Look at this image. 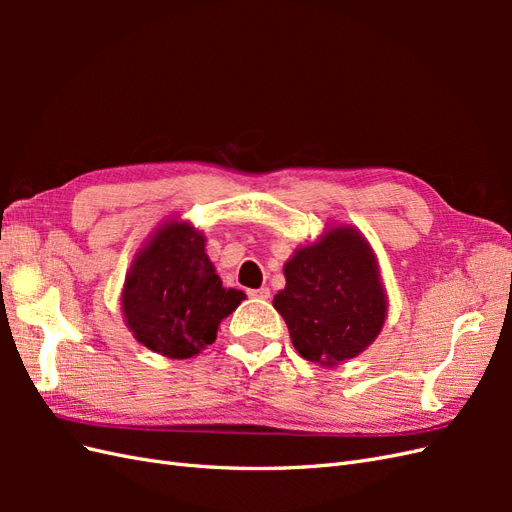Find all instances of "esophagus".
<instances>
[{"instance_id": "34e87169", "label": "esophagus", "mask_w": 512, "mask_h": 512, "mask_svg": "<svg viewBox=\"0 0 512 512\" xmlns=\"http://www.w3.org/2000/svg\"><path fill=\"white\" fill-rule=\"evenodd\" d=\"M250 297H254V299H269V297H271V290L262 286V288L250 290Z\"/></svg>"}]
</instances>
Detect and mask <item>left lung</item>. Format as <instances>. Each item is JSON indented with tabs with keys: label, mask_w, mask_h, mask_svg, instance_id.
<instances>
[{
	"label": "left lung",
	"mask_w": 512,
	"mask_h": 512,
	"mask_svg": "<svg viewBox=\"0 0 512 512\" xmlns=\"http://www.w3.org/2000/svg\"><path fill=\"white\" fill-rule=\"evenodd\" d=\"M284 277L273 307L305 361L337 367L374 344L389 299L378 258L359 228L327 226L316 241L294 250Z\"/></svg>",
	"instance_id": "left-lung-1"
}]
</instances>
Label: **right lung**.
Here are the masks:
<instances>
[{"label": "right lung", "instance_id": "obj_1", "mask_svg": "<svg viewBox=\"0 0 512 512\" xmlns=\"http://www.w3.org/2000/svg\"><path fill=\"white\" fill-rule=\"evenodd\" d=\"M205 243L192 222L170 218L136 252L123 282V322L138 344L168 359H190L213 344L220 322L245 299L224 288Z\"/></svg>", "mask_w": 512, "mask_h": 512}]
</instances>
